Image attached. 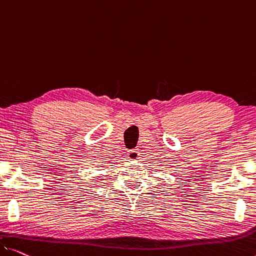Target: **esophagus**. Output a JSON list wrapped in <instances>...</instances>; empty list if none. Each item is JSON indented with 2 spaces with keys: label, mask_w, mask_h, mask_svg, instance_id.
<instances>
[{
  "label": "esophagus",
  "mask_w": 256,
  "mask_h": 256,
  "mask_svg": "<svg viewBox=\"0 0 256 256\" xmlns=\"http://www.w3.org/2000/svg\"><path fill=\"white\" fill-rule=\"evenodd\" d=\"M128 159L132 161H135L137 159H140V151L138 150H132L128 152Z\"/></svg>",
  "instance_id": "1"
}]
</instances>
